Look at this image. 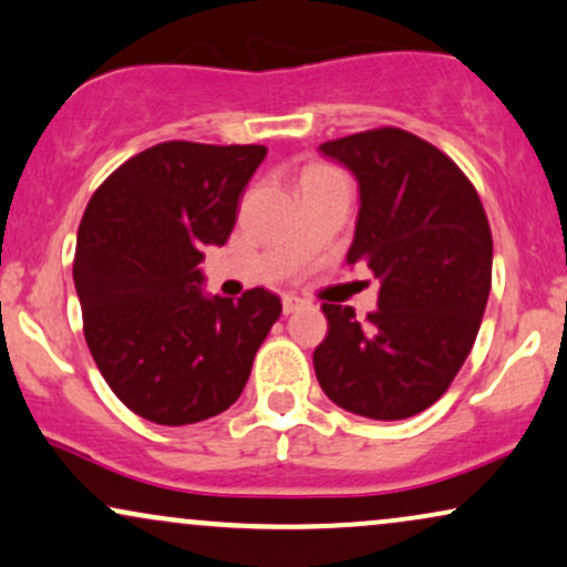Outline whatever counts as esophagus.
Wrapping results in <instances>:
<instances>
[{
  "label": "esophagus",
  "mask_w": 567,
  "mask_h": 567,
  "mask_svg": "<svg viewBox=\"0 0 567 567\" xmlns=\"http://www.w3.org/2000/svg\"><path fill=\"white\" fill-rule=\"evenodd\" d=\"M303 306H306L303 298H298V296H282V313H285V317H288V313L300 311V308H303Z\"/></svg>",
  "instance_id": "obj_1"
}]
</instances>
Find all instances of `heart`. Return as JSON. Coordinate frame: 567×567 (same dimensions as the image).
I'll list each match as a JSON object with an SVG mask.
<instances>
[{"label": "heart", "mask_w": 567, "mask_h": 567, "mask_svg": "<svg viewBox=\"0 0 567 567\" xmlns=\"http://www.w3.org/2000/svg\"><path fill=\"white\" fill-rule=\"evenodd\" d=\"M334 169H329V167H324V164H311V167L306 169V175H303V181H311V177H321V175H332Z\"/></svg>", "instance_id": "1"}]
</instances>
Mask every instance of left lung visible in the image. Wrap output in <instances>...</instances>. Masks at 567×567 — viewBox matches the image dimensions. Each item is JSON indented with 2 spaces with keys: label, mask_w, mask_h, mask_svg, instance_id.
<instances>
[{
  "label": "left lung",
  "mask_w": 567,
  "mask_h": 567,
  "mask_svg": "<svg viewBox=\"0 0 567 567\" xmlns=\"http://www.w3.org/2000/svg\"><path fill=\"white\" fill-rule=\"evenodd\" d=\"M353 172L361 212L348 264L379 277L377 311L324 303L313 350L324 395L346 411L400 421L434 405L468 358L492 288V230L474 183L400 127L321 143Z\"/></svg>",
  "instance_id": "8db88e82"
}]
</instances>
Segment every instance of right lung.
I'll return each instance as SVG.
<instances>
[{"mask_svg":"<svg viewBox=\"0 0 567 567\" xmlns=\"http://www.w3.org/2000/svg\"><path fill=\"white\" fill-rule=\"evenodd\" d=\"M267 148L156 143L120 164L78 227L73 279L99 371L141 419L185 426L240 398L282 313L275 292L204 296V246L230 238Z\"/></svg>","mask_w":567,"mask_h":567,"instance_id":"add662e5","label":"right lung"}]
</instances>
